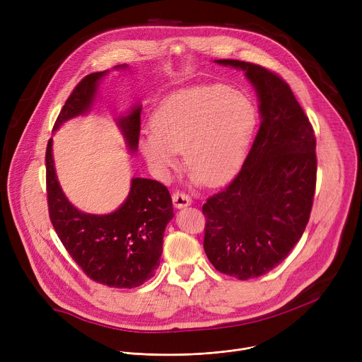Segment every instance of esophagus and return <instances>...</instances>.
Listing matches in <instances>:
<instances>
[{
    "label": "esophagus",
    "mask_w": 362,
    "mask_h": 362,
    "mask_svg": "<svg viewBox=\"0 0 362 362\" xmlns=\"http://www.w3.org/2000/svg\"><path fill=\"white\" fill-rule=\"evenodd\" d=\"M172 199H173V204H175L176 209H183V208H187V206L192 204L190 196H187V194H185V193L176 192V193L172 196Z\"/></svg>",
    "instance_id": "obj_1"
}]
</instances>
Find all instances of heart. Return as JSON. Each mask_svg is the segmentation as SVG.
I'll return each instance as SVG.
<instances>
[{
    "label": "heart",
    "mask_w": 362,
    "mask_h": 362,
    "mask_svg": "<svg viewBox=\"0 0 362 362\" xmlns=\"http://www.w3.org/2000/svg\"><path fill=\"white\" fill-rule=\"evenodd\" d=\"M150 132L139 140L144 160L168 180L179 150L193 183L218 186L240 168L256 127V109L242 91L222 84L193 86L165 97L153 110Z\"/></svg>",
    "instance_id": "b5f03b06"
}]
</instances>
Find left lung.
<instances>
[{"instance_id": "8db88e82", "label": "left lung", "mask_w": 362, "mask_h": 362, "mask_svg": "<svg viewBox=\"0 0 362 362\" xmlns=\"http://www.w3.org/2000/svg\"><path fill=\"white\" fill-rule=\"evenodd\" d=\"M215 63L245 71L261 126L242 170L203 204V247L219 272L246 281L272 271L299 242L313 209L317 141L282 78L252 63Z\"/></svg>"}]
</instances>
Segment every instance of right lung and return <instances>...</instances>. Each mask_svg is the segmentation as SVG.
<instances>
[{
	"instance_id": "obj_1",
	"label": "right lung",
	"mask_w": 362,
	"mask_h": 362,
	"mask_svg": "<svg viewBox=\"0 0 362 362\" xmlns=\"http://www.w3.org/2000/svg\"><path fill=\"white\" fill-rule=\"evenodd\" d=\"M127 64L115 70H129ZM109 70L84 77L67 98L54 124L56 133L66 122L88 115L98 87ZM141 105H134L115 122L123 134L127 150L139 147ZM47 196L49 219L60 240L93 281L110 288H136L156 274L163 250V236L173 219V203L166 186L158 180L133 177L127 197L110 214H87L69 200L54 166L53 139L47 153Z\"/></svg>"
}]
</instances>
